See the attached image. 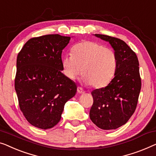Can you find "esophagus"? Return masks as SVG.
Returning a JSON list of instances; mask_svg holds the SVG:
<instances>
[{
	"instance_id": "esophagus-1",
	"label": "esophagus",
	"mask_w": 156,
	"mask_h": 156,
	"mask_svg": "<svg viewBox=\"0 0 156 156\" xmlns=\"http://www.w3.org/2000/svg\"><path fill=\"white\" fill-rule=\"evenodd\" d=\"M77 92L79 94H84V90H83L82 88H81L80 87H77Z\"/></svg>"
}]
</instances>
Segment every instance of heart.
<instances>
[{
	"instance_id": "obj_1",
	"label": "heart",
	"mask_w": 156,
	"mask_h": 156,
	"mask_svg": "<svg viewBox=\"0 0 156 156\" xmlns=\"http://www.w3.org/2000/svg\"><path fill=\"white\" fill-rule=\"evenodd\" d=\"M72 52L73 55L65 56L62 62L67 78L75 80L82 72L83 82L95 89L111 82L117 65L113 50L93 41H84L74 46Z\"/></svg>"
}]
</instances>
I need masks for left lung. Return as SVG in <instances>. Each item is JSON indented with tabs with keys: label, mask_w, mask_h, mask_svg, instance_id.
Instances as JSON below:
<instances>
[{
	"label": "left lung",
	"mask_w": 156,
	"mask_h": 156,
	"mask_svg": "<svg viewBox=\"0 0 156 156\" xmlns=\"http://www.w3.org/2000/svg\"><path fill=\"white\" fill-rule=\"evenodd\" d=\"M95 36L110 43L117 65L115 77L107 87L91 92L94 103L89 116L98 127L115 129L127 123L136 110L141 87L139 60L124 41L107 35Z\"/></svg>",
	"instance_id": "left-lung-1"
}]
</instances>
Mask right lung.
I'll return each mask as SVG.
<instances>
[{
	"instance_id": "1",
	"label": "right lung",
	"mask_w": 156,
	"mask_h": 156,
	"mask_svg": "<svg viewBox=\"0 0 156 156\" xmlns=\"http://www.w3.org/2000/svg\"><path fill=\"white\" fill-rule=\"evenodd\" d=\"M69 39L59 34L31 38L18 53L15 91L20 110L36 127L57 125L76 92V83L61 73L62 52Z\"/></svg>"
}]
</instances>
